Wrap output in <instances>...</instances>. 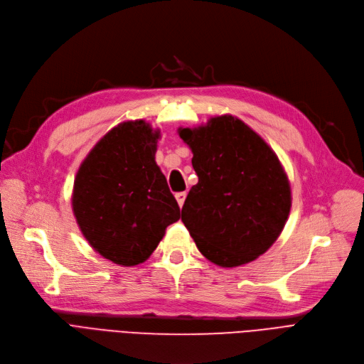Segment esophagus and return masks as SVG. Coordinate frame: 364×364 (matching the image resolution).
Wrapping results in <instances>:
<instances>
[{
    "label": "esophagus",
    "mask_w": 364,
    "mask_h": 364,
    "mask_svg": "<svg viewBox=\"0 0 364 364\" xmlns=\"http://www.w3.org/2000/svg\"><path fill=\"white\" fill-rule=\"evenodd\" d=\"M176 200H178V204H179V207H182L183 205V203H185V198H186V193L183 191V193H176Z\"/></svg>",
    "instance_id": "34e87169"
}]
</instances>
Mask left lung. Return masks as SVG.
Wrapping results in <instances>:
<instances>
[{"label":"left lung","instance_id":"left-lung-1","mask_svg":"<svg viewBox=\"0 0 364 364\" xmlns=\"http://www.w3.org/2000/svg\"><path fill=\"white\" fill-rule=\"evenodd\" d=\"M193 149L198 183L189 189L182 222L216 265L238 267L265 253L284 228L290 186L272 149L232 115L181 129Z\"/></svg>","mask_w":364,"mask_h":364}]
</instances>
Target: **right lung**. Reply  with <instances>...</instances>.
<instances>
[{"instance_id": "add662e5", "label": "right lung", "mask_w": 364, "mask_h": 364, "mask_svg": "<svg viewBox=\"0 0 364 364\" xmlns=\"http://www.w3.org/2000/svg\"><path fill=\"white\" fill-rule=\"evenodd\" d=\"M160 132L129 121L107 133L81 164L73 207L92 247L114 264L149 257L168 225L181 218L176 198L155 164Z\"/></svg>"}]
</instances>
